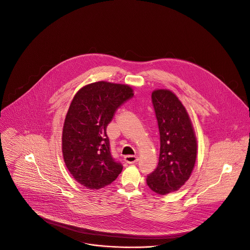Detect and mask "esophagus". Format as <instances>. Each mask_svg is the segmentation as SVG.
I'll use <instances>...</instances> for the list:
<instances>
[{
  "label": "esophagus",
  "mask_w": 250,
  "mask_h": 250,
  "mask_svg": "<svg viewBox=\"0 0 250 250\" xmlns=\"http://www.w3.org/2000/svg\"><path fill=\"white\" fill-rule=\"evenodd\" d=\"M138 157L132 156V155H127L125 157V162L127 164H134L136 162H138Z\"/></svg>",
  "instance_id": "34e87169"
}]
</instances>
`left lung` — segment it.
<instances>
[{"label":"left lung","mask_w":250,"mask_h":250,"mask_svg":"<svg viewBox=\"0 0 250 250\" xmlns=\"http://www.w3.org/2000/svg\"><path fill=\"white\" fill-rule=\"evenodd\" d=\"M160 132V156L157 168L146 178L154 192L166 195L177 191L189 179L196 156L197 141L185 106L167 89L151 95Z\"/></svg>","instance_id":"1"}]
</instances>
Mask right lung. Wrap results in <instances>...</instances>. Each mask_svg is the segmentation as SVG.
Returning <instances> with one entry per match:
<instances>
[{"label":"right lung","mask_w":250,"mask_h":250,"mask_svg":"<svg viewBox=\"0 0 250 250\" xmlns=\"http://www.w3.org/2000/svg\"><path fill=\"white\" fill-rule=\"evenodd\" d=\"M133 97L126 84L96 82L82 87L65 116L62 149L73 178L89 189L110 185L123 166L110 152L106 127L116 110Z\"/></svg>","instance_id":"add662e5"}]
</instances>
